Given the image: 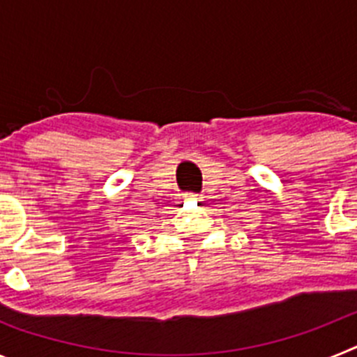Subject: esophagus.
Wrapping results in <instances>:
<instances>
[{"label": "esophagus", "mask_w": 357, "mask_h": 357, "mask_svg": "<svg viewBox=\"0 0 357 357\" xmlns=\"http://www.w3.org/2000/svg\"><path fill=\"white\" fill-rule=\"evenodd\" d=\"M184 197L188 198V200H202L200 195H195V193H185Z\"/></svg>", "instance_id": "34e87169"}]
</instances>
